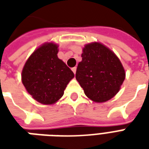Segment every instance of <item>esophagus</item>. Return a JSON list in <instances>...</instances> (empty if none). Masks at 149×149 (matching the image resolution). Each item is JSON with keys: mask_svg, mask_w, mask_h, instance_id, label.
I'll use <instances>...</instances> for the list:
<instances>
[{"mask_svg": "<svg viewBox=\"0 0 149 149\" xmlns=\"http://www.w3.org/2000/svg\"><path fill=\"white\" fill-rule=\"evenodd\" d=\"M72 71L74 72V74L76 73V71H77V67H73V68H72Z\"/></svg>", "mask_w": 149, "mask_h": 149, "instance_id": "esophagus-1", "label": "esophagus"}]
</instances>
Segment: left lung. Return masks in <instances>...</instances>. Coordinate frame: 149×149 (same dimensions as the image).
I'll return each mask as SVG.
<instances>
[{
    "label": "left lung",
    "instance_id": "left-lung-1",
    "mask_svg": "<svg viewBox=\"0 0 149 149\" xmlns=\"http://www.w3.org/2000/svg\"><path fill=\"white\" fill-rule=\"evenodd\" d=\"M78 64L76 79L84 94L95 102H105L120 90L125 78L118 57L100 43L84 46Z\"/></svg>",
    "mask_w": 149,
    "mask_h": 149
}]
</instances>
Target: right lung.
Listing matches in <instances>:
<instances>
[{
	"instance_id": "right-lung-1",
	"label": "right lung",
	"mask_w": 149,
	"mask_h": 149,
	"mask_svg": "<svg viewBox=\"0 0 149 149\" xmlns=\"http://www.w3.org/2000/svg\"><path fill=\"white\" fill-rule=\"evenodd\" d=\"M57 48L52 43L41 45L28 59L22 70V83L28 93L44 104L57 101L74 77L71 69L57 57Z\"/></svg>"
}]
</instances>
